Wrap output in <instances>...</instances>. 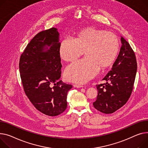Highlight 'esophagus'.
I'll return each mask as SVG.
<instances>
[{"mask_svg":"<svg viewBox=\"0 0 148 148\" xmlns=\"http://www.w3.org/2000/svg\"><path fill=\"white\" fill-rule=\"evenodd\" d=\"M74 87H77V88H80V87H83V86L80 85V84H74Z\"/></svg>","mask_w":148,"mask_h":148,"instance_id":"esophagus-1","label":"esophagus"}]
</instances>
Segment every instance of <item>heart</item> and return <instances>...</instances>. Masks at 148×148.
<instances>
[{"label":"heart","mask_w":148,"mask_h":148,"mask_svg":"<svg viewBox=\"0 0 148 148\" xmlns=\"http://www.w3.org/2000/svg\"><path fill=\"white\" fill-rule=\"evenodd\" d=\"M120 41L114 33L94 27H87L77 32L71 39L62 40L59 48L62 60L72 62L83 53L85 58L69 65L64 73L67 81L84 83L99 71L109 68L119 52Z\"/></svg>","instance_id":"b5f03b06"}]
</instances>
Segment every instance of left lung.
<instances>
[{"label":"left lung","instance_id":"left-lung-1","mask_svg":"<svg viewBox=\"0 0 148 148\" xmlns=\"http://www.w3.org/2000/svg\"><path fill=\"white\" fill-rule=\"evenodd\" d=\"M122 46L110 71L97 84L96 100L93 103L97 111L112 114L124 106L132 95L137 71L136 55L130 44L121 37Z\"/></svg>","mask_w":148,"mask_h":148}]
</instances>
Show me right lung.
Returning <instances> with one entry per match:
<instances>
[{"mask_svg":"<svg viewBox=\"0 0 148 148\" xmlns=\"http://www.w3.org/2000/svg\"><path fill=\"white\" fill-rule=\"evenodd\" d=\"M60 44L56 28L39 32L28 43L19 62L25 95L37 110L51 116L65 111L67 93L73 87L60 80L62 68ZM46 45L50 48L45 51Z\"/></svg>","mask_w":148,"mask_h":148,"instance_id":"obj_1","label":"right lung"}]
</instances>
